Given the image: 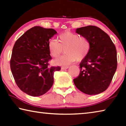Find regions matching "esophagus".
<instances>
[{"label": "esophagus", "instance_id": "esophagus-1", "mask_svg": "<svg viewBox=\"0 0 126 126\" xmlns=\"http://www.w3.org/2000/svg\"><path fill=\"white\" fill-rule=\"evenodd\" d=\"M68 68H69L68 66H63V67H61V69H67Z\"/></svg>", "mask_w": 126, "mask_h": 126}]
</instances>
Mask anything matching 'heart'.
<instances>
[{
    "instance_id": "b5f03b06",
    "label": "heart",
    "mask_w": 126,
    "mask_h": 126,
    "mask_svg": "<svg viewBox=\"0 0 126 126\" xmlns=\"http://www.w3.org/2000/svg\"><path fill=\"white\" fill-rule=\"evenodd\" d=\"M59 42L52 39L48 43V49L52 57H58L64 49L66 53L54 61L57 65H67L75 62L76 59L78 61H82L90 50V43L86 38L69 31L59 35Z\"/></svg>"
}]
</instances>
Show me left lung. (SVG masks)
Returning a JSON list of instances; mask_svg holds the SVG:
<instances>
[{
	"instance_id": "left-lung-1",
	"label": "left lung",
	"mask_w": 126,
	"mask_h": 126,
	"mask_svg": "<svg viewBox=\"0 0 126 126\" xmlns=\"http://www.w3.org/2000/svg\"><path fill=\"white\" fill-rule=\"evenodd\" d=\"M76 32L89 40L91 48L79 64L80 73L74 83L87 94L101 93L110 86L117 69L116 47L109 35L97 27L79 28Z\"/></svg>"
}]
</instances>
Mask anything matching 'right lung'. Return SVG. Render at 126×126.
Wrapping results in <instances>:
<instances>
[{"label": "right lung", "mask_w": 126, "mask_h": 126, "mask_svg": "<svg viewBox=\"0 0 126 126\" xmlns=\"http://www.w3.org/2000/svg\"><path fill=\"white\" fill-rule=\"evenodd\" d=\"M57 32L52 28L35 26L25 32L15 43L10 59V69L21 91L33 97L49 90L54 73L59 67H48L52 59L48 49L49 39Z\"/></svg>", "instance_id": "obj_1"}]
</instances>
